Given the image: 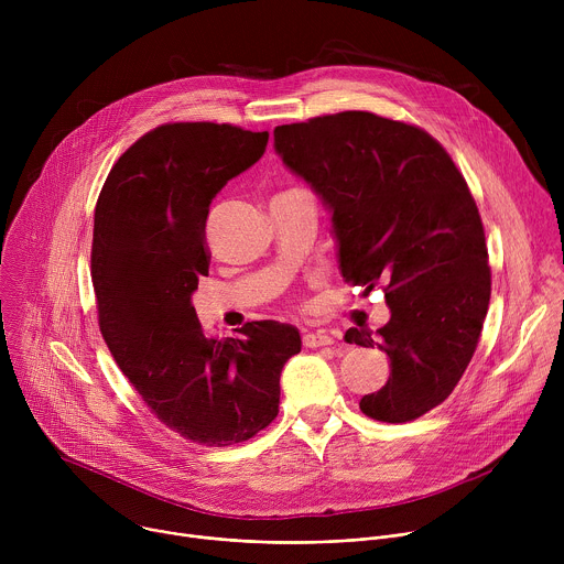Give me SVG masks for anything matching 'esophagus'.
Masks as SVG:
<instances>
[{
	"mask_svg": "<svg viewBox=\"0 0 564 564\" xmlns=\"http://www.w3.org/2000/svg\"><path fill=\"white\" fill-rule=\"evenodd\" d=\"M335 337L326 330H316V333H305L303 335V346L305 348H324V346H333Z\"/></svg>",
	"mask_w": 564,
	"mask_h": 564,
	"instance_id": "esophagus-1",
	"label": "esophagus"
}]
</instances>
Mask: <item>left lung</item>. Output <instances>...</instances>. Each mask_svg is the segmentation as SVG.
<instances>
[{
  "instance_id": "8db88e82",
  "label": "left lung",
  "mask_w": 564,
  "mask_h": 564,
  "mask_svg": "<svg viewBox=\"0 0 564 564\" xmlns=\"http://www.w3.org/2000/svg\"><path fill=\"white\" fill-rule=\"evenodd\" d=\"M274 149L333 214L344 279L386 292L388 324L375 337L346 333L390 359L386 386L359 409L388 424L422 417L462 379L491 299L485 227L464 176L424 129L368 111L281 124Z\"/></svg>"
}]
</instances>
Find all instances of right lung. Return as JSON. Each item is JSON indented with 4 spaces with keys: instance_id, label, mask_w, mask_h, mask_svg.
<instances>
[{
    "instance_id": "right-lung-1",
    "label": "right lung",
    "mask_w": 564,
    "mask_h": 564,
    "mask_svg": "<svg viewBox=\"0 0 564 564\" xmlns=\"http://www.w3.org/2000/svg\"><path fill=\"white\" fill-rule=\"evenodd\" d=\"M268 138L216 122L155 127L118 158L96 205L100 333L151 413L205 446H231L270 426L281 370L301 352L299 330L279 321L209 339L192 305L209 272V205L257 163Z\"/></svg>"
}]
</instances>
